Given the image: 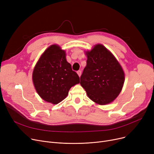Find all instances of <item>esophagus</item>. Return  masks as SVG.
Segmentation results:
<instances>
[{
    "instance_id": "esophagus-1",
    "label": "esophagus",
    "mask_w": 154,
    "mask_h": 154,
    "mask_svg": "<svg viewBox=\"0 0 154 154\" xmlns=\"http://www.w3.org/2000/svg\"><path fill=\"white\" fill-rule=\"evenodd\" d=\"M77 74L79 75V77L81 76V74H82V71L81 70H79V71H77Z\"/></svg>"
}]
</instances>
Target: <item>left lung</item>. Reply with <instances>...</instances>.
Masks as SVG:
<instances>
[{"instance_id": "left-lung-1", "label": "left lung", "mask_w": 154, "mask_h": 154, "mask_svg": "<svg viewBox=\"0 0 154 154\" xmlns=\"http://www.w3.org/2000/svg\"><path fill=\"white\" fill-rule=\"evenodd\" d=\"M87 66L80 84L92 101L106 105L120 93L125 81L123 69L113 54L102 44L86 52Z\"/></svg>"}]
</instances>
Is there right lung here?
Returning a JSON list of instances; mask_svg holds the SVG:
<instances>
[{"instance_id": "1", "label": "right lung", "mask_w": 154, "mask_h": 154, "mask_svg": "<svg viewBox=\"0 0 154 154\" xmlns=\"http://www.w3.org/2000/svg\"><path fill=\"white\" fill-rule=\"evenodd\" d=\"M35 90L43 100L53 104L62 101L70 88L80 82L77 73L57 45L47 48L37 62L32 74Z\"/></svg>"}]
</instances>
